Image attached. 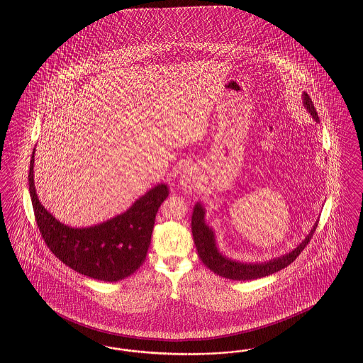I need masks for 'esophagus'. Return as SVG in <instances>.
<instances>
[{
    "label": "esophagus",
    "instance_id": "1",
    "mask_svg": "<svg viewBox=\"0 0 363 363\" xmlns=\"http://www.w3.org/2000/svg\"><path fill=\"white\" fill-rule=\"evenodd\" d=\"M197 173L194 169L189 167L186 169L181 176H179V185L182 187L184 191L186 193H191L196 190L197 187Z\"/></svg>",
    "mask_w": 363,
    "mask_h": 363
}]
</instances>
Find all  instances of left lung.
I'll return each instance as SVG.
<instances>
[{"label": "left lung", "instance_id": "1", "mask_svg": "<svg viewBox=\"0 0 363 363\" xmlns=\"http://www.w3.org/2000/svg\"><path fill=\"white\" fill-rule=\"evenodd\" d=\"M302 99H303L302 101L303 106L311 114L314 121L319 122L317 110L314 108L308 93H303ZM205 216H206L205 208L202 206L201 202H197L191 216V233L197 247L198 255L203 264L211 272H214L220 277L234 279V281H252L266 275L274 274L277 272L285 269L286 266L296 261L298 255L306 247V245L311 240L314 230L317 229V225H318V222H315L313 229L306 235V238L301 242L294 250L289 253L264 262H241V261L231 259L229 257L220 253L216 241V233L206 223Z\"/></svg>", "mask_w": 363, "mask_h": 363}]
</instances>
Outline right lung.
<instances>
[{
  "label": "right lung",
  "mask_w": 363,
  "mask_h": 363,
  "mask_svg": "<svg viewBox=\"0 0 363 363\" xmlns=\"http://www.w3.org/2000/svg\"><path fill=\"white\" fill-rule=\"evenodd\" d=\"M35 150V149H34ZM34 150L29 169V191L34 216L48 247L77 273L105 282L132 275L143 264L153 233L155 214L169 196L158 184L121 214L88 228H72L45 209L34 186Z\"/></svg>",
  "instance_id": "add662e5"
}]
</instances>
